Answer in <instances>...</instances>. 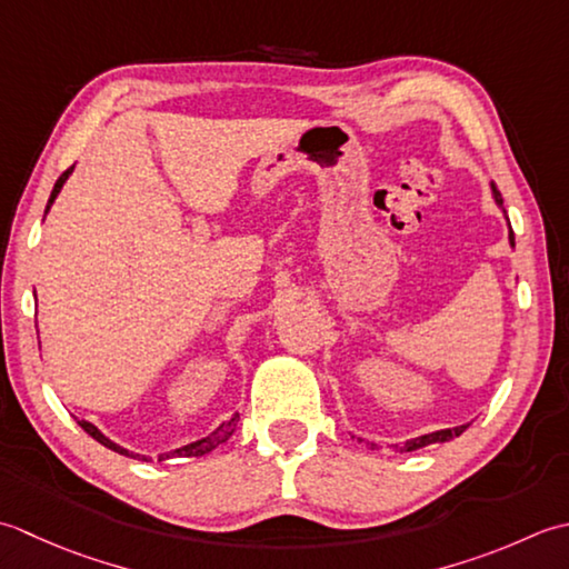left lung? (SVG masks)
I'll use <instances>...</instances> for the list:
<instances>
[{
  "mask_svg": "<svg viewBox=\"0 0 569 569\" xmlns=\"http://www.w3.org/2000/svg\"><path fill=\"white\" fill-rule=\"evenodd\" d=\"M491 189H493L496 203L503 208L501 193H498V189L493 187V183H491ZM511 246H513V230H511ZM463 430H467V425H463V427H455V430H439V432H432V435H422V437H417V439H410V442H405V445L400 447V451H415V449H422V447H430V445H442V442H449V439L459 437Z\"/></svg>",
  "mask_w": 569,
  "mask_h": 569,
  "instance_id": "obj_1",
  "label": "left lung"
}]
</instances>
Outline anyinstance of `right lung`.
I'll list each match as a JSON object with an SVG mask.
<instances>
[{
	"label": "right lung",
	"instance_id": "right-lung-1",
	"mask_svg": "<svg viewBox=\"0 0 569 569\" xmlns=\"http://www.w3.org/2000/svg\"><path fill=\"white\" fill-rule=\"evenodd\" d=\"M73 171V167L71 169H66L61 177H58V181H56V187H53V191H51V199H49V206H46V211H49L51 208V203H53V199L58 196V191H61V187L66 183V179H68V173ZM236 422H238V415H233L230 417L228 422H223L218 427V430L211 435V437H206V439H199V442H193V445H187V447H181V449H173V451H169V455H159V461H164V459H173V457H203V455H208V451L211 449H216L218 445H223L226 439L236 432ZM78 425L83 427V430L96 439V442H100L102 447H108V449H112V451H118V455H124V457H134V459H142V461H149V457H142V455H132V451H127V449H122V447H118L114 442H110V439L102 435L96 425H90V422H86V420H78Z\"/></svg>",
	"mask_w": 569,
	"mask_h": 569
}]
</instances>
